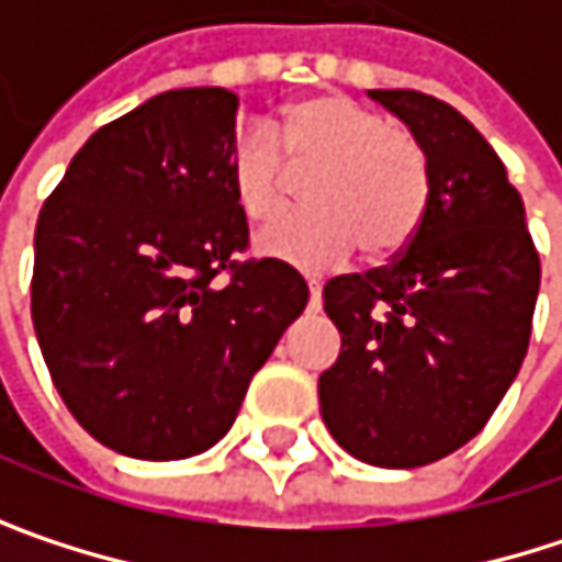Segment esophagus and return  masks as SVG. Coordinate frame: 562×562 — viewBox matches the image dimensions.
I'll return each instance as SVG.
<instances>
[{
	"label": "esophagus",
	"mask_w": 562,
	"mask_h": 562,
	"mask_svg": "<svg viewBox=\"0 0 562 562\" xmlns=\"http://www.w3.org/2000/svg\"><path fill=\"white\" fill-rule=\"evenodd\" d=\"M308 308H312V312H318V308H322V285H318L315 280L308 282Z\"/></svg>",
	"instance_id": "obj_1"
}]
</instances>
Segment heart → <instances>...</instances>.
Listing matches in <instances>:
<instances>
[{
	"mask_svg": "<svg viewBox=\"0 0 562 562\" xmlns=\"http://www.w3.org/2000/svg\"><path fill=\"white\" fill-rule=\"evenodd\" d=\"M273 130L277 143L263 130H247L227 159L234 204L250 224L280 214L285 169H316L305 178L312 211L267 227L257 237L260 257L328 273L358 244L371 257H384L416 234L429 198L426 159L381 113L345 93H312L289 103Z\"/></svg>",
	"mask_w": 562,
	"mask_h": 562,
	"instance_id": "obj_1",
	"label": "heart"
}]
</instances>
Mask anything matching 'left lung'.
<instances>
[{
    "instance_id": "8db88e82",
    "label": "left lung",
    "mask_w": 562,
    "mask_h": 562,
    "mask_svg": "<svg viewBox=\"0 0 562 562\" xmlns=\"http://www.w3.org/2000/svg\"><path fill=\"white\" fill-rule=\"evenodd\" d=\"M426 156L423 221L393 263L325 282L341 331L322 419L355 459L429 465L482 432L530 341L540 257L498 153L449 103L368 90Z\"/></svg>"
}]
</instances>
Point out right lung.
Segmentation results:
<instances>
[{
  "label": "right lung",
  "mask_w": 562,
  "mask_h": 562,
  "mask_svg": "<svg viewBox=\"0 0 562 562\" xmlns=\"http://www.w3.org/2000/svg\"><path fill=\"white\" fill-rule=\"evenodd\" d=\"M237 106L224 87L146 100L83 143L38 214L45 364L74 419L133 459L211 449L308 302L292 267L234 263L250 237L227 181Z\"/></svg>",
  "instance_id": "1"
}]
</instances>
